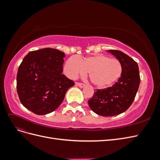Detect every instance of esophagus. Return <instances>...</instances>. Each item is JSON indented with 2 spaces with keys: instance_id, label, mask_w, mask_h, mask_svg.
Masks as SVG:
<instances>
[{
  "instance_id": "34e87169",
  "label": "esophagus",
  "mask_w": 160,
  "mask_h": 160,
  "mask_svg": "<svg viewBox=\"0 0 160 160\" xmlns=\"http://www.w3.org/2000/svg\"><path fill=\"white\" fill-rule=\"evenodd\" d=\"M75 85H77V86H79V88H83V87L85 86V84H83V83H78V82H77V83H75Z\"/></svg>"
}]
</instances>
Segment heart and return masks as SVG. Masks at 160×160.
Segmentation results:
<instances>
[{
    "instance_id": "obj_1",
    "label": "heart",
    "mask_w": 160,
    "mask_h": 160,
    "mask_svg": "<svg viewBox=\"0 0 160 160\" xmlns=\"http://www.w3.org/2000/svg\"><path fill=\"white\" fill-rule=\"evenodd\" d=\"M65 69L67 76L72 79L89 72L92 83L99 88L113 84L122 75L123 69L118 59L103 55H92L80 60L71 57L67 61Z\"/></svg>"
}]
</instances>
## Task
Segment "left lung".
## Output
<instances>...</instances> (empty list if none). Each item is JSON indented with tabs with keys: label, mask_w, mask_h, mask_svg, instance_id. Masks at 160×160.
<instances>
[{
	"label": "left lung",
	"mask_w": 160,
	"mask_h": 160,
	"mask_svg": "<svg viewBox=\"0 0 160 160\" xmlns=\"http://www.w3.org/2000/svg\"><path fill=\"white\" fill-rule=\"evenodd\" d=\"M108 52L122 63V75L110 88L95 89L93 97L88 101L93 112L105 117L125 112L132 104L140 83L138 65L132 58L118 50Z\"/></svg>",
	"instance_id": "obj_1"
}]
</instances>
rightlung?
<instances>
[{
  "instance_id": "right-lung-1",
  "label": "right lung",
  "mask_w": 160,
  "mask_h": 160,
  "mask_svg": "<svg viewBox=\"0 0 160 160\" xmlns=\"http://www.w3.org/2000/svg\"><path fill=\"white\" fill-rule=\"evenodd\" d=\"M65 53L51 48L31 51L18 67L17 89L24 107L37 115L55 111L74 81L62 75Z\"/></svg>"
}]
</instances>
